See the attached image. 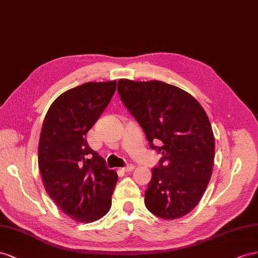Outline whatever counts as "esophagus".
Returning a JSON list of instances; mask_svg holds the SVG:
<instances>
[{
	"mask_svg": "<svg viewBox=\"0 0 258 258\" xmlns=\"http://www.w3.org/2000/svg\"><path fill=\"white\" fill-rule=\"evenodd\" d=\"M134 168H135V165H134V164L127 163L124 167H122V171H123V172H131V171H133Z\"/></svg>",
	"mask_w": 258,
	"mask_h": 258,
	"instance_id": "34e87169",
	"label": "esophagus"
}]
</instances>
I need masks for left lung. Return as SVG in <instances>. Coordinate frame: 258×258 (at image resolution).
Segmentation results:
<instances>
[{
  "mask_svg": "<svg viewBox=\"0 0 258 258\" xmlns=\"http://www.w3.org/2000/svg\"><path fill=\"white\" fill-rule=\"evenodd\" d=\"M117 92L144 130L151 149L162 153L145 191V204L163 219L192 211L207 189L215 157L212 125L198 100L161 81L121 79ZM160 140L161 147L154 145Z\"/></svg>",
  "mask_w": 258,
  "mask_h": 258,
  "instance_id": "8db88e82",
  "label": "left lung"
}]
</instances>
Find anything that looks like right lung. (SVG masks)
<instances>
[{
  "label": "right lung",
  "mask_w": 258,
  "mask_h": 258,
  "mask_svg": "<svg viewBox=\"0 0 258 258\" xmlns=\"http://www.w3.org/2000/svg\"><path fill=\"white\" fill-rule=\"evenodd\" d=\"M116 81L88 82L62 93L44 119L39 168L46 192L66 215L92 223L111 207L116 172L86 142L115 92Z\"/></svg>",
  "instance_id": "1"
}]
</instances>
